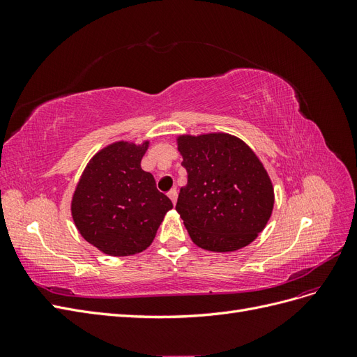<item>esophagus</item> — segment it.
<instances>
[{
  "instance_id": "obj_1",
  "label": "esophagus",
  "mask_w": 357,
  "mask_h": 357,
  "mask_svg": "<svg viewBox=\"0 0 357 357\" xmlns=\"http://www.w3.org/2000/svg\"><path fill=\"white\" fill-rule=\"evenodd\" d=\"M168 197H169V199L172 201V204H176L177 197H178V192H177V189H171V190L168 192Z\"/></svg>"
}]
</instances>
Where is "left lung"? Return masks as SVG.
Listing matches in <instances>:
<instances>
[{"label": "left lung", "mask_w": 357, "mask_h": 357, "mask_svg": "<svg viewBox=\"0 0 357 357\" xmlns=\"http://www.w3.org/2000/svg\"><path fill=\"white\" fill-rule=\"evenodd\" d=\"M188 185L176 210L192 241L210 252L250 244L271 218L274 190L264 165L240 138L228 134L180 137Z\"/></svg>", "instance_id": "obj_1"}]
</instances>
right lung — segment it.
<instances>
[{
  "label": "right lung",
  "mask_w": 357,
  "mask_h": 357,
  "mask_svg": "<svg viewBox=\"0 0 357 357\" xmlns=\"http://www.w3.org/2000/svg\"><path fill=\"white\" fill-rule=\"evenodd\" d=\"M149 143H114L96 153L74 192L71 213L83 238L112 256H129L152 244L171 199L142 169Z\"/></svg>",
  "instance_id": "add662e5"
}]
</instances>
